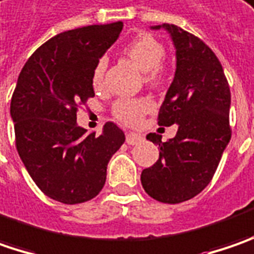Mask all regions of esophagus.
Returning <instances> with one entry per match:
<instances>
[{"label":"esophagus","mask_w":254,"mask_h":254,"mask_svg":"<svg viewBox=\"0 0 254 254\" xmlns=\"http://www.w3.org/2000/svg\"><path fill=\"white\" fill-rule=\"evenodd\" d=\"M143 140V136L142 135H138V133H133V132H127V145H138Z\"/></svg>","instance_id":"esophagus-1"}]
</instances>
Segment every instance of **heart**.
<instances>
[{"label": "heart", "instance_id": "obj_1", "mask_svg": "<svg viewBox=\"0 0 254 254\" xmlns=\"http://www.w3.org/2000/svg\"><path fill=\"white\" fill-rule=\"evenodd\" d=\"M125 54L133 61V64L139 69L145 71V81L149 85L158 86L165 81L168 68L163 62L165 57V47L159 39H156L153 35L142 32L138 37L129 41L125 45ZM106 66H108V58L102 57L95 64L92 71V82L95 86H98L102 82L105 75ZM150 101L146 98H119L112 106L114 115L125 122V124H138L150 109Z\"/></svg>", "mask_w": 254, "mask_h": 254}]
</instances>
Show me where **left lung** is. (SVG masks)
I'll use <instances>...</instances> for the list:
<instances>
[{"label":"left lung","mask_w":254,"mask_h":254,"mask_svg":"<svg viewBox=\"0 0 254 254\" xmlns=\"http://www.w3.org/2000/svg\"><path fill=\"white\" fill-rule=\"evenodd\" d=\"M176 48V72L160 106L158 125H178L173 139L149 133L159 159L143 169L140 182L162 203L189 200L210 183L232 138L230 88L222 64L203 41L173 24H162Z\"/></svg>","instance_id":"left-lung-1"}]
</instances>
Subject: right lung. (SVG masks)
Returning a JSON list of instances; mask_svg holds the SVG:
<instances>
[{
	"label": "right lung",
	"mask_w": 254,
	"mask_h": 254,
	"mask_svg": "<svg viewBox=\"0 0 254 254\" xmlns=\"http://www.w3.org/2000/svg\"><path fill=\"white\" fill-rule=\"evenodd\" d=\"M124 24L65 31L35 51L18 76L11 99L15 145L29 176L48 197L65 204L94 199L125 133L106 122L101 135L76 125V111L95 96V64Z\"/></svg>",
	"instance_id": "1"
}]
</instances>
